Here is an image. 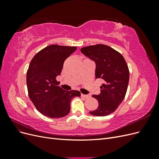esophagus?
Instances as JSON below:
<instances>
[{
	"mask_svg": "<svg viewBox=\"0 0 159 159\" xmlns=\"http://www.w3.org/2000/svg\"><path fill=\"white\" fill-rule=\"evenodd\" d=\"M81 96H82L83 98H89L91 96L89 95H85V94H81Z\"/></svg>",
	"mask_w": 159,
	"mask_h": 159,
	"instance_id": "1",
	"label": "esophagus"
}]
</instances>
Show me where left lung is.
<instances>
[{"instance_id": "1", "label": "left lung", "mask_w": 159, "mask_h": 159, "mask_svg": "<svg viewBox=\"0 0 159 159\" xmlns=\"http://www.w3.org/2000/svg\"><path fill=\"white\" fill-rule=\"evenodd\" d=\"M81 53L95 62V78L102 79L101 93L93 95L98 99V108L89 113L106 116L113 113L125 96L129 80L128 66L119 52L107 45L84 47Z\"/></svg>"}]
</instances>
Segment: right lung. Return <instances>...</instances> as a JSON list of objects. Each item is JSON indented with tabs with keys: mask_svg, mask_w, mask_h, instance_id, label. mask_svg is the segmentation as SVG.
Masks as SVG:
<instances>
[{
	"mask_svg": "<svg viewBox=\"0 0 159 159\" xmlns=\"http://www.w3.org/2000/svg\"><path fill=\"white\" fill-rule=\"evenodd\" d=\"M77 49L74 46L50 45L34 56L27 71L29 98L38 111L50 118L65 117L70 111V103L80 97L79 91H66L57 86L66 58Z\"/></svg>",
	"mask_w": 159,
	"mask_h": 159,
	"instance_id": "right-lung-1",
	"label": "right lung"
}]
</instances>
